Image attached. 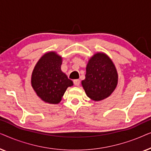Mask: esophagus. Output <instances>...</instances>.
<instances>
[{"label":"esophagus","mask_w":151,"mask_h":151,"mask_svg":"<svg viewBox=\"0 0 151 151\" xmlns=\"http://www.w3.org/2000/svg\"><path fill=\"white\" fill-rule=\"evenodd\" d=\"M73 84H75L76 86H79L80 84V81L79 80H73Z\"/></svg>","instance_id":"34e87169"}]
</instances>
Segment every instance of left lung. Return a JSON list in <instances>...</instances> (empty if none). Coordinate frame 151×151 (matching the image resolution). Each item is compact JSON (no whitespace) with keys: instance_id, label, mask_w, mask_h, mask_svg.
I'll return each mask as SVG.
<instances>
[{"instance_id":"obj_1","label":"left lung","mask_w":151,"mask_h":151,"mask_svg":"<svg viewBox=\"0 0 151 151\" xmlns=\"http://www.w3.org/2000/svg\"><path fill=\"white\" fill-rule=\"evenodd\" d=\"M118 82L116 67L106 53L97 52L88 60L82 86L92 100L101 101L111 96Z\"/></svg>"}]
</instances>
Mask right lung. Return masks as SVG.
<instances>
[{
	"mask_svg": "<svg viewBox=\"0 0 151 151\" xmlns=\"http://www.w3.org/2000/svg\"><path fill=\"white\" fill-rule=\"evenodd\" d=\"M63 58L55 51L45 53L32 71L31 84L37 96L45 102H60L67 88L73 85L72 80L61 70Z\"/></svg>",
	"mask_w": 151,
	"mask_h": 151,
	"instance_id": "1",
	"label": "right lung"
}]
</instances>
